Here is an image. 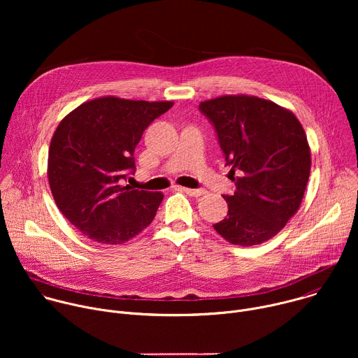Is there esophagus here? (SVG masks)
Segmentation results:
<instances>
[{"mask_svg": "<svg viewBox=\"0 0 358 358\" xmlns=\"http://www.w3.org/2000/svg\"><path fill=\"white\" fill-rule=\"evenodd\" d=\"M177 189L185 192L189 196H201L207 192L206 189H192V188H187V187H177Z\"/></svg>", "mask_w": 358, "mask_h": 358, "instance_id": "esophagus-1", "label": "esophagus"}]
</instances>
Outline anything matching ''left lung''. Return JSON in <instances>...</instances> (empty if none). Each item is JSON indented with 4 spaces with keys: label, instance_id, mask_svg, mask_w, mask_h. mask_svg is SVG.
<instances>
[{
    "label": "left lung",
    "instance_id": "8db88e82",
    "mask_svg": "<svg viewBox=\"0 0 358 358\" xmlns=\"http://www.w3.org/2000/svg\"><path fill=\"white\" fill-rule=\"evenodd\" d=\"M199 110L215 127L236 187L234 195H224L228 215L214 229L239 246L273 238L297 213L310 176V147L300 122L273 101L248 94L201 101Z\"/></svg>",
    "mask_w": 358,
    "mask_h": 358
}]
</instances>
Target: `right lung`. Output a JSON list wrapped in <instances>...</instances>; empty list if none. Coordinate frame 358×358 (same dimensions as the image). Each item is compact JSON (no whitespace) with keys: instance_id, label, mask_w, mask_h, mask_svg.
Returning a JSON list of instances; mask_svg holds the SVG:
<instances>
[{"instance_id":"1","label":"right lung","mask_w":358,"mask_h":358,"mask_svg":"<svg viewBox=\"0 0 358 358\" xmlns=\"http://www.w3.org/2000/svg\"><path fill=\"white\" fill-rule=\"evenodd\" d=\"M173 101L103 96L58 124L49 145L48 181L59 211L93 242L120 245L155 220L163 192L122 185L134 173V148Z\"/></svg>"}]
</instances>
